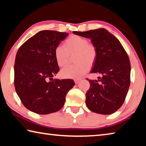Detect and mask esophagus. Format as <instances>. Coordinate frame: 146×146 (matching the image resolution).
Listing matches in <instances>:
<instances>
[{
    "label": "esophagus",
    "instance_id": "esophagus-1",
    "mask_svg": "<svg viewBox=\"0 0 146 146\" xmlns=\"http://www.w3.org/2000/svg\"><path fill=\"white\" fill-rule=\"evenodd\" d=\"M80 81V79H74V82H75L76 84H77Z\"/></svg>",
    "mask_w": 146,
    "mask_h": 146
}]
</instances>
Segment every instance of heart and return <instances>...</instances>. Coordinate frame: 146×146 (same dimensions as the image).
<instances>
[{
    "label": "heart",
    "mask_w": 146,
    "mask_h": 146,
    "mask_svg": "<svg viewBox=\"0 0 146 146\" xmlns=\"http://www.w3.org/2000/svg\"><path fill=\"white\" fill-rule=\"evenodd\" d=\"M74 55L73 60L76 64L62 70V78L78 79L82 76L96 61L97 49L94 44L89 43L87 38L73 35L64 41V47L57 46L54 50V56L59 67L67 65L70 56Z\"/></svg>",
    "instance_id": "b5f03b06"
}]
</instances>
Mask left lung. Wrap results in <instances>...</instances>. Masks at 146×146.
<instances>
[{
	"instance_id": "1",
	"label": "left lung",
	"mask_w": 146,
	"mask_h": 146,
	"mask_svg": "<svg viewBox=\"0 0 146 146\" xmlns=\"http://www.w3.org/2000/svg\"><path fill=\"white\" fill-rule=\"evenodd\" d=\"M73 33L90 38L97 49V57L91 73H99L98 80H88L90 87L86 94L87 108L92 112L110 115L124 102L130 85L131 65L120 41L104 28Z\"/></svg>"
}]
</instances>
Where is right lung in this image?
Segmentation results:
<instances>
[{"label": "right lung", "mask_w": 146, "mask_h": 146, "mask_svg": "<svg viewBox=\"0 0 146 146\" xmlns=\"http://www.w3.org/2000/svg\"><path fill=\"white\" fill-rule=\"evenodd\" d=\"M68 33L43 30L26 41L17 51L14 84L23 104L31 111L47 115L63 107L75 86L71 79H53L59 71L54 50Z\"/></svg>", "instance_id": "1"}]
</instances>
